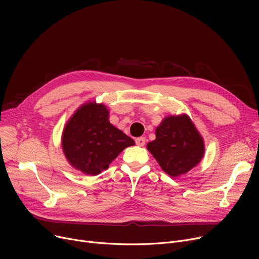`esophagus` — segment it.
<instances>
[{
	"label": "esophagus",
	"instance_id": "obj_1",
	"mask_svg": "<svg viewBox=\"0 0 259 259\" xmlns=\"http://www.w3.org/2000/svg\"><path fill=\"white\" fill-rule=\"evenodd\" d=\"M145 143H146V139H145L144 137H141V138L135 139V144H137V145H138V146H140V147L145 146Z\"/></svg>",
	"mask_w": 259,
	"mask_h": 259
}]
</instances>
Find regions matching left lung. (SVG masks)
Listing matches in <instances>:
<instances>
[{
	"mask_svg": "<svg viewBox=\"0 0 259 259\" xmlns=\"http://www.w3.org/2000/svg\"><path fill=\"white\" fill-rule=\"evenodd\" d=\"M155 137L147 149L172 178L194 168L205 153L201 135L187 114L165 117L155 130Z\"/></svg>",
	"mask_w": 259,
	"mask_h": 259,
	"instance_id": "1",
	"label": "left lung"
}]
</instances>
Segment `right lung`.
Wrapping results in <instances>:
<instances>
[{"instance_id": "add662e5", "label": "right lung", "mask_w": 259, "mask_h": 259, "mask_svg": "<svg viewBox=\"0 0 259 259\" xmlns=\"http://www.w3.org/2000/svg\"><path fill=\"white\" fill-rule=\"evenodd\" d=\"M134 141L109 121L105 105L89 102L67 121L62 148L69 164L87 175H98Z\"/></svg>"}]
</instances>
